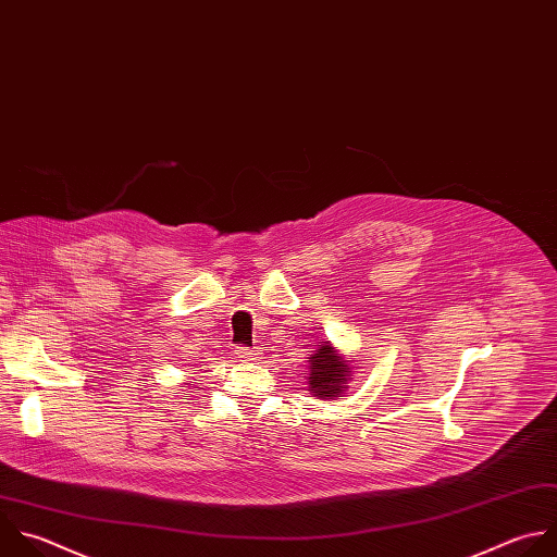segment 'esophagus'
<instances>
[{
	"label": "esophagus",
	"instance_id": "obj_1",
	"mask_svg": "<svg viewBox=\"0 0 557 557\" xmlns=\"http://www.w3.org/2000/svg\"><path fill=\"white\" fill-rule=\"evenodd\" d=\"M260 354H262V349H260V347H253V349H249V347H236V356H238L240 360H245V362H249V360H258V358H260Z\"/></svg>",
	"mask_w": 557,
	"mask_h": 557
}]
</instances>
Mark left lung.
Listing matches in <instances>:
<instances>
[{
    "label": "left lung",
    "instance_id": "left-lung-1",
    "mask_svg": "<svg viewBox=\"0 0 557 557\" xmlns=\"http://www.w3.org/2000/svg\"><path fill=\"white\" fill-rule=\"evenodd\" d=\"M351 367L349 360L330 343L321 341L312 354H308V392L321 400H336L349 387Z\"/></svg>",
    "mask_w": 557,
    "mask_h": 557
}]
</instances>
